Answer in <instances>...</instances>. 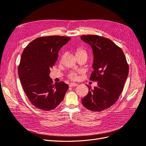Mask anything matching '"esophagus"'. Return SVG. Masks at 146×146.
<instances>
[{
	"label": "esophagus",
	"mask_w": 146,
	"mask_h": 146,
	"mask_svg": "<svg viewBox=\"0 0 146 146\" xmlns=\"http://www.w3.org/2000/svg\"><path fill=\"white\" fill-rule=\"evenodd\" d=\"M78 86V84H76V83H74V82L70 83V84H69L70 87H75V86Z\"/></svg>",
	"instance_id": "obj_1"
}]
</instances>
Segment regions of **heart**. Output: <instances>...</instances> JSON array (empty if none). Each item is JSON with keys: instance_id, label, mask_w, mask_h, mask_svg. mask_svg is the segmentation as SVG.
I'll list each match as a JSON object with an SVG mask.
<instances>
[{"instance_id": "1", "label": "heart", "mask_w": 146, "mask_h": 146, "mask_svg": "<svg viewBox=\"0 0 146 146\" xmlns=\"http://www.w3.org/2000/svg\"><path fill=\"white\" fill-rule=\"evenodd\" d=\"M81 54H87L86 51H85L84 49H81V48H78L76 50V56H78V55H81ZM68 77L72 79V80H75L77 79L78 77V73L76 72H73L69 74Z\"/></svg>"}]
</instances>
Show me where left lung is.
I'll use <instances>...</instances> for the list:
<instances>
[{
	"label": "left lung",
	"instance_id": "1",
	"mask_svg": "<svg viewBox=\"0 0 146 146\" xmlns=\"http://www.w3.org/2000/svg\"><path fill=\"white\" fill-rule=\"evenodd\" d=\"M81 38L92 48L94 72L90 80L97 81L94 89L82 99L87 109L94 112L108 109L117 101L128 76L129 66L122 49L105 37L83 35Z\"/></svg>",
	"mask_w": 146,
	"mask_h": 146
}]
</instances>
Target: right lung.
Listing matches in <instances>:
<instances>
[{"label":"right lung","mask_w":146,"mask_h":146,"mask_svg":"<svg viewBox=\"0 0 146 146\" xmlns=\"http://www.w3.org/2000/svg\"><path fill=\"white\" fill-rule=\"evenodd\" d=\"M71 39L64 36H41L25 48L18 66V75L29 100L38 109H55L63 100L68 84H54L50 69L57 60L58 52Z\"/></svg>","instance_id":"add662e5"}]
</instances>
